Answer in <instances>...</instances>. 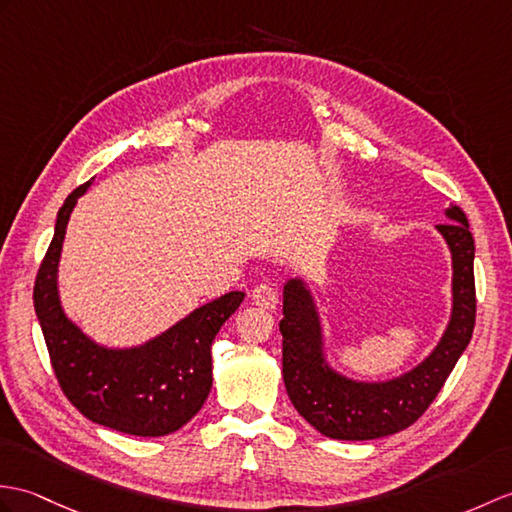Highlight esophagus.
<instances>
[{
    "label": "esophagus",
    "instance_id": "esophagus-1",
    "mask_svg": "<svg viewBox=\"0 0 512 512\" xmlns=\"http://www.w3.org/2000/svg\"><path fill=\"white\" fill-rule=\"evenodd\" d=\"M251 296H253L255 305L264 307V310H275L277 301H279L277 288L272 283H259V285H255V290H253Z\"/></svg>",
    "mask_w": 512,
    "mask_h": 512
}]
</instances>
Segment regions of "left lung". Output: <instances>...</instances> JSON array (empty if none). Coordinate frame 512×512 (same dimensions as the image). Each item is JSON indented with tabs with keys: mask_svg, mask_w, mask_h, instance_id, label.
<instances>
[{
	"mask_svg": "<svg viewBox=\"0 0 512 512\" xmlns=\"http://www.w3.org/2000/svg\"><path fill=\"white\" fill-rule=\"evenodd\" d=\"M436 231L451 253V316L434 351L386 382H358L331 368L314 296L301 277L283 285V382L296 412L338 441H373L406 430L441 392L475 325V244L465 211L451 205Z\"/></svg>",
	"mask_w": 512,
	"mask_h": 512,
	"instance_id": "1",
	"label": "left lung"
}]
</instances>
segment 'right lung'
I'll return each mask as SVG.
<instances>
[{"instance_id":"right-lung-1","label":"right lung","mask_w":512,"mask_h":512,"mask_svg":"<svg viewBox=\"0 0 512 512\" xmlns=\"http://www.w3.org/2000/svg\"><path fill=\"white\" fill-rule=\"evenodd\" d=\"M89 185L74 189L58 209L52 244L34 283V310L52 368L65 397L89 421L133 436L172 434L207 401L213 338L246 294L229 292L196 307L139 347L109 349L82 334L58 296V261L71 211Z\"/></svg>"}]
</instances>
